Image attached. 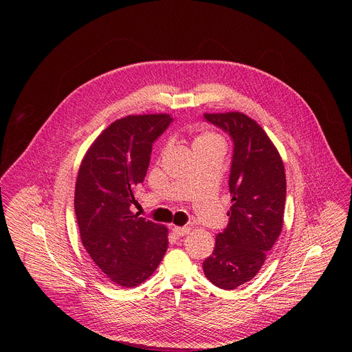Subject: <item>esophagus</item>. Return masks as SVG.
<instances>
[{"mask_svg": "<svg viewBox=\"0 0 352 352\" xmlns=\"http://www.w3.org/2000/svg\"><path fill=\"white\" fill-rule=\"evenodd\" d=\"M189 227H174L173 228V232L177 235V236H184V235H186V234H189Z\"/></svg>", "mask_w": 352, "mask_h": 352, "instance_id": "34e87169", "label": "esophagus"}]
</instances>
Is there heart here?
<instances>
[{
	"label": "heart",
	"mask_w": 352,
	"mask_h": 352,
	"mask_svg": "<svg viewBox=\"0 0 352 352\" xmlns=\"http://www.w3.org/2000/svg\"><path fill=\"white\" fill-rule=\"evenodd\" d=\"M212 142H221L220 138L213 133V132H202L199 133L195 139H193V147L200 146V144H206V143H212Z\"/></svg>",
	"instance_id": "heart-1"
}]
</instances>
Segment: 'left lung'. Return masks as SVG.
I'll return each instance as SVG.
<instances>
[{"mask_svg": "<svg viewBox=\"0 0 352 352\" xmlns=\"http://www.w3.org/2000/svg\"><path fill=\"white\" fill-rule=\"evenodd\" d=\"M205 120L228 133L234 148L228 178L230 220L216 236L204 272L219 288L234 289L256 276L281 232L287 192L284 164L252 118L226 113L205 114Z\"/></svg>", "mask_w": 352, "mask_h": 352, "instance_id": "8db88e82", "label": "left lung"}]
</instances>
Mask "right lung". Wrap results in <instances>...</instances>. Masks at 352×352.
<instances>
[{
	"instance_id": "1",
	"label": "right lung",
	"mask_w": 352,
	"mask_h": 352,
	"mask_svg": "<svg viewBox=\"0 0 352 352\" xmlns=\"http://www.w3.org/2000/svg\"><path fill=\"white\" fill-rule=\"evenodd\" d=\"M167 114L113 122L87 150L75 186V214L87 254L106 277L136 287L153 274L167 246V228L131 212L153 143L170 126Z\"/></svg>"
}]
</instances>
